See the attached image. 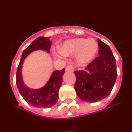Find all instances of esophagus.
Masks as SVG:
<instances>
[{
  "label": "esophagus",
  "instance_id": "34e87169",
  "mask_svg": "<svg viewBox=\"0 0 132 132\" xmlns=\"http://www.w3.org/2000/svg\"><path fill=\"white\" fill-rule=\"evenodd\" d=\"M65 71H70V72H73L74 71V67H73V65H68L65 68Z\"/></svg>",
  "mask_w": 132,
  "mask_h": 132
}]
</instances>
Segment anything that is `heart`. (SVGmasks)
I'll return each instance as SVG.
<instances>
[{
    "instance_id": "1",
    "label": "heart",
    "mask_w": 132,
    "mask_h": 132,
    "mask_svg": "<svg viewBox=\"0 0 132 132\" xmlns=\"http://www.w3.org/2000/svg\"><path fill=\"white\" fill-rule=\"evenodd\" d=\"M98 51V44L93 39L76 38L69 39L63 44L59 48V53L63 56L76 55L77 61L79 64L90 62Z\"/></svg>"
}]
</instances>
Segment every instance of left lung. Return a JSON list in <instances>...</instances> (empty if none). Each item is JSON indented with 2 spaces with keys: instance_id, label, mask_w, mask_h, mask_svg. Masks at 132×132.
<instances>
[{
  "instance_id": "left-lung-1",
  "label": "left lung",
  "mask_w": 132,
  "mask_h": 132,
  "mask_svg": "<svg viewBox=\"0 0 132 132\" xmlns=\"http://www.w3.org/2000/svg\"><path fill=\"white\" fill-rule=\"evenodd\" d=\"M99 56L84 70L75 71V88L82 101L95 102L110 94L117 77L116 59L107 44L98 39Z\"/></svg>"
}]
</instances>
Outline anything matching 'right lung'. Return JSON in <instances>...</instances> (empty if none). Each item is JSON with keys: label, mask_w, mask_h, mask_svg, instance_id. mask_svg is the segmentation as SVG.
<instances>
[{"label": "right lung", "mask_w": 132, "mask_h": 132, "mask_svg": "<svg viewBox=\"0 0 132 132\" xmlns=\"http://www.w3.org/2000/svg\"><path fill=\"white\" fill-rule=\"evenodd\" d=\"M52 42L50 38L40 36L36 38L23 52L16 72V85L20 93L27 102L38 108H50L57 102L59 89L63 80L65 69L53 72L51 77L44 87L38 89L28 88L24 83L22 77V67L24 60L31 52L36 50H44L50 52Z\"/></svg>", "instance_id": "right-lung-1"}]
</instances>
